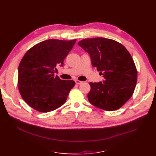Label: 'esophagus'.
I'll use <instances>...</instances> for the list:
<instances>
[{
	"label": "esophagus",
	"instance_id": "obj_1",
	"mask_svg": "<svg viewBox=\"0 0 156 156\" xmlns=\"http://www.w3.org/2000/svg\"><path fill=\"white\" fill-rule=\"evenodd\" d=\"M75 82L77 85H80L83 83V81H79V80H76Z\"/></svg>",
	"mask_w": 156,
	"mask_h": 156
}]
</instances>
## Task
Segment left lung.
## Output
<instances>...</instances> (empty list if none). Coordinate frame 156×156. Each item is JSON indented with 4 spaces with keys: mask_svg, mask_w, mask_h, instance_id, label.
I'll return each instance as SVG.
<instances>
[{
    "mask_svg": "<svg viewBox=\"0 0 156 156\" xmlns=\"http://www.w3.org/2000/svg\"><path fill=\"white\" fill-rule=\"evenodd\" d=\"M78 44L104 78L102 82L90 83L89 102L105 111L119 109L132 96L136 83L137 71L130 54L116 41L102 37L83 39Z\"/></svg>",
    "mask_w": 156,
    "mask_h": 156,
    "instance_id": "8db88e82",
    "label": "left lung"
}]
</instances>
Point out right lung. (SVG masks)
<instances>
[{"mask_svg": "<svg viewBox=\"0 0 156 156\" xmlns=\"http://www.w3.org/2000/svg\"><path fill=\"white\" fill-rule=\"evenodd\" d=\"M76 41L47 40L23 56L18 68V88L23 99L33 109L47 112L65 103L75 82L61 80L54 73L57 66H62Z\"/></svg>", "mask_w": 156, "mask_h": 156, "instance_id": "obj_1", "label": "right lung"}]
</instances>
